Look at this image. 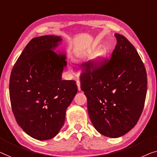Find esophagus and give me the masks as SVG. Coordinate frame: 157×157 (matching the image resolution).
I'll return each mask as SVG.
<instances>
[{"mask_svg": "<svg viewBox=\"0 0 157 157\" xmlns=\"http://www.w3.org/2000/svg\"><path fill=\"white\" fill-rule=\"evenodd\" d=\"M77 85H78V90L79 91V90H81V88H80V82H79V80H77Z\"/></svg>", "mask_w": 157, "mask_h": 157, "instance_id": "34e87169", "label": "esophagus"}]
</instances>
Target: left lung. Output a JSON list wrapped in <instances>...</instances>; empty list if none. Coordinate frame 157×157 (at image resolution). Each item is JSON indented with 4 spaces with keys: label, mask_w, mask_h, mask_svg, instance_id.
Listing matches in <instances>:
<instances>
[{
    "label": "left lung",
    "mask_w": 157,
    "mask_h": 157,
    "mask_svg": "<svg viewBox=\"0 0 157 157\" xmlns=\"http://www.w3.org/2000/svg\"><path fill=\"white\" fill-rule=\"evenodd\" d=\"M110 59L88 61L80 75L81 90L87 99L90 120L101 134L117 138L136 124L144 107L147 75L133 45L114 34Z\"/></svg>",
    "instance_id": "obj_1"
}]
</instances>
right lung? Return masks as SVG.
<instances>
[{
	"mask_svg": "<svg viewBox=\"0 0 157 157\" xmlns=\"http://www.w3.org/2000/svg\"><path fill=\"white\" fill-rule=\"evenodd\" d=\"M61 37L43 35L30 40L13 66L9 93L13 113L24 132L38 140L57 135L78 92L75 80H63L65 55L54 49Z\"/></svg>",
	"mask_w": 157,
	"mask_h": 157,
	"instance_id": "1",
	"label": "right lung"
}]
</instances>
